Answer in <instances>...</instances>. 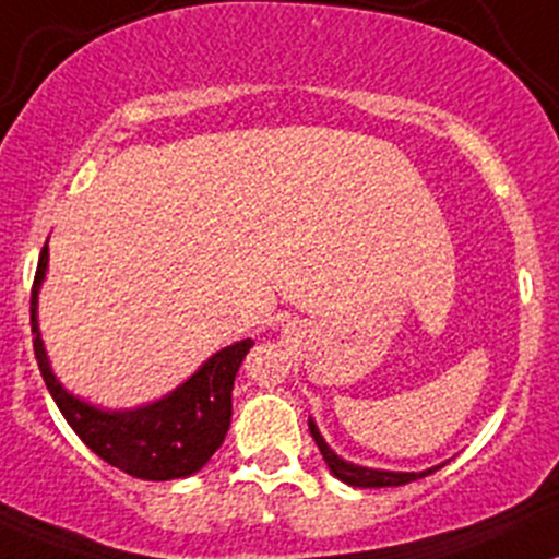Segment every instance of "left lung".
<instances>
[{
	"instance_id": "8db88e82",
	"label": "left lung",
	"mask_w": 559,
	"mask_h": 559,
	"mask_svg": "<svg viewBox=\"0 0 559 559\" xmlns=\"http://www.w3.org/2000/svg\"><path fill=\"white\" fill-rule=\"evenodd\" d=\"M310 435L312 440H316V445L321 449L323 459H326L329 469L334 472L336 477H340L342 483H347V486H355V488H388V486H406V483H414L419 480V477H427L432 475L435 469H427V472H382V469H366V467H355V464L345 462V459L336 456L334 451L329 449L326 443H323L321 432H318V427L310 421Z\"/></svg>"
}]
</instances>
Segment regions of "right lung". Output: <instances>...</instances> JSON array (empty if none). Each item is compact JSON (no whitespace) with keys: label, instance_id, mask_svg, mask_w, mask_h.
<instances>
[{"label":"right lung","instance_id":"1","mask_svg":"<svg viewBox=\"0 0 559 559\" xmlns=\"http://www.w3.org/2000/svg\"><path fill=\"white\" fill-rule=\"evenodd\" d=\"M47 270V247L41 249L31 286V331H34V355L41 379L58 403L73 432L84 440L110 467L143 480H177L199 472L223 445L230 427V392L243 355L254 345L251 340L238 342L212 355L182 388L162 397L153 406L138 411L92 408L73 397L58 384L47 364L45 347L36 326V294Z\"/></svg>","mask_w":559,"mask_h":559}]
</instances>
